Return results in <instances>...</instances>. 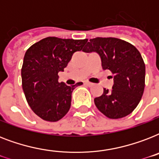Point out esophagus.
<instances>
[{
  "label": "esophagus",
  "mask_w": 159,
  "mask_h": 159,
  "mask_svg": "<svg viewBox=\"0 0 159 159\" xmlns=\"http://www.w3.org/2000/svg\"><path fill=\"white\" fill-rule=\"evenodd\" d=\"M85 83H86L87 86H89V87H92V86H93V85H94L93 83H92V82H86Z\"/></svg>",
  "instance_id": "obj_1"
}]
</instances>
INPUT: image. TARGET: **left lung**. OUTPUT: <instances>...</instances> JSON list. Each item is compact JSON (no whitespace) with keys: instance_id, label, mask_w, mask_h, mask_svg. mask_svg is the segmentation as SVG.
<instances>
[{"instance_id":"obj_1","label":"left lung","mask_w":159,"mask_h":159,"mask_svg":"<svg viewBox=\"0 0 159 159\" xmlns=\"http://www.w3.org/2000/svg\"><path fill=\"white\" fill-rule=\"evenodd\" d=\"M82 51L98 53L102 68L113 74V89L105 88L94 99L97 109L110 119L129 115L140 102L145 86V64L138 49L120 39L97 37L91 39Z\"/></svg>"}]
</instances>
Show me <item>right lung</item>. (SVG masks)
<instances>
[{"label":"right lung","mask_w":159,"mask_h":159,"mask_svg":"<svg viewBox=\"0 0 159 159\" xmlns=\"http://www.w3.org/2000/svg\"><path fill=\"white\" fill-rule=\"evenodd\" d=\"M87 42V39L47 37L26 51L21 68L22 88L29 106L43 120H59L69 111L72 91L82 82L67 86L58 82L57 73Z\"/></svg>","instance_id":"right-lung-1"}]
</instances>
